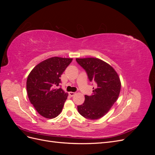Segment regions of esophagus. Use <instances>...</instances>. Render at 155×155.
Here are the masks:
<instances>
[{"label":"esophagus","instance_id":"obj_1","mask_svg":"<svg viewBox=\"0 0 155 155\" xmlns=\"http://www.w3.org/2000/svg\"><path fill=\"white\" fill-rule=\"evenodd\" d=\"M68 94L71 96V97H72V96H74L75 94H76V93L75 92H68Z\"/></svg>","mask_w":155,"mask_h":155}]
</instances>
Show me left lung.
Wrapping results in <instances>:
<instances>
[{"mask_svg": "<svg viewBox=\"0 0 155 155\" xmlns=\"http://www.w3.org/2000/svg\"><path fill=\"white\" fill-rule=\"evenodd\" d=\"M76 61L85 70L89 80L96 83L93 93L85 96V101L78 106V110L85 118H101L118 100L121 89L120 77L113 67L98 58H76Z\"/></svg>", "mask_w": 155, "mask_h": 155, "instance_id": "left-lung-1", "label": "left lung"}]
</instances>
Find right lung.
Returning <instances> with one entry per match:
<instances>
[{
	"instance_id": "1",
	"label": "right lung",
	"mask_w": 155,
	"mask_h": 155,
	"mask_svg": "<svg viewBox=\"0 0 155 155\" xmlns=\"http://www.w3.org/2000/svg\"><path fill=\"white\" fill-rule=\"evenodd\" d=\"M72 59L48 58L37 64L28 76L26 90L29 100L37 112L46 118H54L62 111L68 94L57 87L61 83V76Z\"/></svg>"
}]
</instances>
